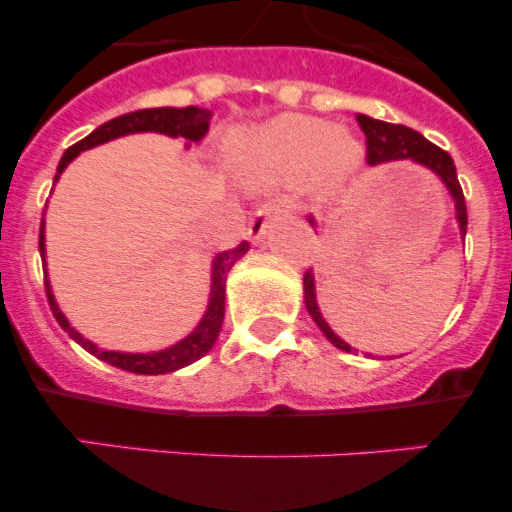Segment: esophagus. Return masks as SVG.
<instances>
[{
	"mask_svg": "<svg viewBox=\"0 0 512 512\" xmlns=\"http://www.w3.org/2000/svg\"><path fill=\"white\" fill-rule=\"evenodd\" d=\"M289 210H292V205L285 203V200H280V198H272V200H267V203H262L260 208L252 213L250 227H247V232H250L252 240L260 242L262 237H265L267 227H270L272 220H277L280 215L289 213Z\"/></svg>",
	"mask_w": 512,
	"mask_h": 512,
	"instance_id": "34e87169",
	"label": "esophagus"
}]
</instances>
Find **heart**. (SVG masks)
<instances>
[{
    "label": "heart",
    "mask_w": 512,
    "mask_h": 512,
    "mask_svg": "<svg viewBox=\"0 0 512 512\" xmlns=\"http://www.w3.org/2000/svg\"><path fill=\"white\" fill-rule=\"evenodd\" d=\"M359 143L347 131H334L327 121L287 113L257 131L245 133L232 146L242 168L265 178H307L314 188L344 183L359 165Z\"/></svg>",
    "instance_id": "obj_1"
}]
</instances>
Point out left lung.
Segmentation results:
<instances>
[{"label":"left lung","instance_id":"left-lung-1","mask_svg":"<svg viewBox=\"0 0 512 512\" xmlns=\"http://www.w3.org/2000/svg\"><path fill=\"white\" fill-rule=\"evenodd\" d=\"M356 123H359L361 133L366 138V163L376 165V163H386V160H399V158H411L416 163L426 165L431 168L438 178L446 183V188L451 190L453 200H456V218L458 225H461V235L466 237L468 230V213H466V198H463V188L458 183L456 175V165H453V158L448 156L446 151H441L438 146H433L431 141L421 136V133L411 131L406 126H396V123H386V121H376V118L369 116H356ZM309 223L314 225V218H309ZM304 304H307L309 314L317 322V327L322 329L324 337L334 344L342 352H354L347 342L337 337V334L329 329V324L324 322L322 312L317 307V294H314V275L312 270L304 272Z\"/></svg>","mask_w":512,"mask_h":512}]
</instances>
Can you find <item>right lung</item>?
<instances>
[{
    "label": "right lung",
    "instance_id": "1",
    "mask_svg": "<svg viewBox=\"0 0 512 512\" xmlns=\"http://www.w3.org/2000/svg\"><path fill=\"white\" fill-rule=\"evenodd\" d=\"M213 113L208 108H198V106H185V108H141V111H131L123 113V116L113 118V121H106L103 126H98L94 133H89L86 138H81L79 143L66 148L64 158L59 163V173L71 163L81 151L86 148L101 146V143L113 141L118 136H126V133H141V131H156V133H165V136L173 138H188V141H200V138L208 133V123ZM56 173V178H59ZM54 178V180H56ZM250 250L245 240L240 242L237 247H230V250L220 252L213 262V289H210V304L205 317L200 319V324L195 327V332L190 337H185L183 342H178L175 347L163 349V352H153V354H121V352H103L98 349L96 344H91L89 339L81 337L76 329H71V324L66 322V317L61 314V309L56 307L54 294H51L49 282L44 277L46 285V299H49L51 314L56 317V322L61 324L64 332H69V337L74 342H79L81 347L86 349L89 354L98 356L101 361H108L111 366H118L123 371H131V374H168V371L183 369V366L193 364L198 361L200 356H205L213 349L215 339H218L220 327H223L225 319V280L227 272L232 270L237 260H240L245 252ZM39 252H44V220H41V230H39Z\"/></svg>",
    "mask_w": 512,
    "mask_h": 512
}]
</instances>
